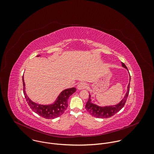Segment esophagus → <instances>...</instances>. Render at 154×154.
I'll return each instance as SVG.
<instances>
[{"label": "esophagus", "instance_id": "esophagus-1", "mask_svg": "<svg viewBox=\"0 0 154 154\" xmlns=\"http://www.w3.org/2000/svg\"><path fill=\"white\" fill-rule=\"evenodd\" d=\"M87 87V84L85 82H80L77 85V88L78 90H82Z\"/></svg>", "mask_w": 154, "mask_h": 154}]
</instances>
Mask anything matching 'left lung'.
Segmentation results:
<instances>
[{"label": "left lung", "instance_id": "8db88e82", "mask_svg": "<svg viewBox=\"0 0 154 154\" xmlns=\"http://www.w3.org/2000/svg\"><path fill=\"white\" fill-rule=\"evenodd\" d=\"M122 66L127 69L125 64L123 63H122ZM131 80V76L129 78V81ZM129 85L130 82L129 83L128 85V89L127 92L124 97V98L117 105H113V106H107L104 107L99 106L91 102L90 99V95L89 94V98L88 100L85 105V108L87 111L89 112L90 114H91L92 116H94L97 118H109L112 116H114L116 113L119 112L125 105L126 101L127 100V97L129 94Z\"/></svg>", "mask_w": 154, "mask_h": 154}]
</instances>
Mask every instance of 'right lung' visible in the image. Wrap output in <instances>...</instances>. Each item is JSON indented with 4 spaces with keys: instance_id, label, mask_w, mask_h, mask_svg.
I'll list each match as a JSON object with an SVG mask.
<instances>
[{
    "instance_id": "1",
    "label": "right lung",
    "mask_w": 154,
    "mask_h": 154,
    "mask_svg": "<svg viewBox=\"0 0 154 154\" xmlns=\"http://www.w3.org/2000/svg\"><path fill=\"white\" fill-rule=\"evenodd\" d=\"M22 80L23 85V93L29 106L35 113L47 119H53L61 116L68 106L67 100L69 97L76 90V89L74 87L64 90L58 96L57 100L54 103L48 105H40L32 102L28 97L25 90V84L24 82L23 76L22 77Z\"/></svg>"
}]
</instances>
